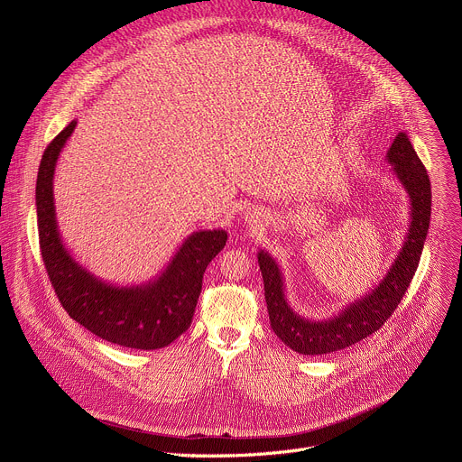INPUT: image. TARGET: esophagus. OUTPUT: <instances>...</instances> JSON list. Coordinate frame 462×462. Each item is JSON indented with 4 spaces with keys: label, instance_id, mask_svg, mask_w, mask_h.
Returning a JSON list of instances; mask_svg holds the SVG:
<instances>
[{
    "label": "esophagus",
    "instance_id": "1",
    "mask_svg": "<svg viewBox=\"0 0 462 462\" xmlns=\"http://www.w3.org/2000/svg\"><path fill=\"white\" fill-rule=\"evenodd\" d=\"M265 216H263L259 210H255V208H252V210H248L246 212V221L248 223H259V219H263Z\"/></svg>",
    "mask_w": 462,
    "mask_h": 462
}]
</instances>
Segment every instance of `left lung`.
I'll use <instances>...</instances> for the list:
<instances>
[{
  "instance_id": "left-lung-1",
  "label": "left lung",
  "mask_w": 462,
  "mask_h": 462,
  "mask_svg": "<svg viewBox=\"0 0 462 462\" xmlns=\"http://www.w3.org/2000/svg\"><path fill=\"white\" fill-rule=\"evenodd\" d=\"M387 162L410 195V228L385 278L371 292L346 305L337 316L319 321L307 319L289 305L283 273L276 259L267 250L257 252L273 331L285 346L300 355L335 353L378 331L399 307L415 276L430 228L431 182L404 131L393 139L387 150Z\"/></svg>"
}]
</instances>
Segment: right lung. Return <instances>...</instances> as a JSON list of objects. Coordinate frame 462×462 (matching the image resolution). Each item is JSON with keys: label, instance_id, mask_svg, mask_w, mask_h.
I'll return each mask as SVG.
<instances>
[{"label": "right lung", "instance_id": "obj_1", "mask_svg": "<svg viewBox=\"0 0 462 462\" xmlns=\"http://www.w3.org/2000/svg\"><path fill=\"white\" fill-rule=\"evenodd\" d=\"M77 127L69 122L45 148L36 179V214L42 257L61 307L88 331L131 349H161L191 323L208 263L225 248L226 232L199 230L179 246L168 267L148 283L116 287L95 274L65 248L54 208L52 179L58 157Z\"/></svg>", "mask_w": 462, "mask_h": 462}]
</instances>
